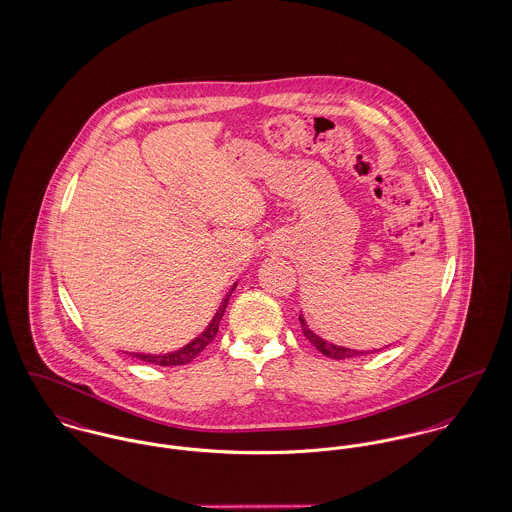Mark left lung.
<instances>
[{
  "mask_svg": "<svg viewBox=\"0 0 512 512\" xmlns=\"http://www.w3.org/2000/svg\"><path fill=\"white\" fill-rule=\"evenodd\" d=\"M298 319H300L304 337L314 345L319 353L325 354V356H329V358H335V360H343V358H353V356H360V354H368V351H366V353H364V351H353V349H345V347H337V345H333V343H327V341H323L321 337H317L314 331L306 325V321L302 319V315H300ZM370 353H374V351H370Z\"/></svg>",
  "mask_w": 512,
  "mask_h": 512,
  "instance_id": "obj_1",
  "label": "left lung"
}]
</instances>
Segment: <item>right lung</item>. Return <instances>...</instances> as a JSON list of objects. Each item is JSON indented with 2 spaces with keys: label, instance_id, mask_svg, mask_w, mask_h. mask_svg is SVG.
Here are the masks:
<instances>
[{
  "label": "right lung",
  "instance_id": "right-lung-1",
  "mask_svg": "<svg viewBox=\"0 0 512 512\" xmlns=\"http://www.w3.org/2000/svg\"><path fill=\"white\" fill-rule=\"evenodd\" d=\"M234 288H236V286H234ZM232 292H234V290H232ZM230 296H232V294H228V298L222 302L220 310L216 312L214 319H212L210 325L206 327V331L200 333L197 339H195L193 343H189L187 347H183V349H179V351H175V353L158 354V356H154V354H134V356L140 358V360H144V362L158 364V366H183V364L193 362L198 354L202 353V351L214 341V337H216V333H218V325H220V321H222V315L226 312V306H228Z\"/></svg>",
  "mask_w": 512,
  "mask_h": 512
}]
</instances>
